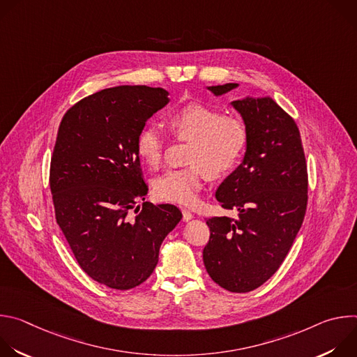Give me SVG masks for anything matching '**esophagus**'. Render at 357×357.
<instances>
[{"instance_id":"1","label":"esophagus","mask_w":357,"mask_h":357,"mask_svg":"<svg viewBox=\"0 0 357 357\" xmlns=\"http://www.w3.org/2000/svg\"><path fill=\"white\" fill-rule=\"evenodd\" d=\"M182 215H183V222H189L190 219H193V213L186 208H182Z\"/></svg>"}]
</instances>
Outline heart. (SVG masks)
<instances>
[{"mask_svg": "<svg viewBox=\"0 0 357 357\" xmlns=\"http://www.w3.org/2000/svg\"><path fill=\"white\" fill-rule=\"evenodd\" d=\"M165 123L171 132L188 141L183 168L168 169L154 179V193L161 200L190 205L197 197L202 179H223L240 164L247 144L248 130L237 116L223 114L219 109L190 101L172 110ZM138 158L151 169L161 165L164 138L155 127H144L137 137Z\"/></svg>", "mask_w": 357, "mask_h": 357, "instance_id": "b5f03b06", "label": "heart"}]
</instances>
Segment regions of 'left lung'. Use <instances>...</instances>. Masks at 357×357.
<instances>
[{
  "mask_svg": "<svg viewBox=\"0 0 357 357\" xmlns=\"http://www.w3.org/2000/svg\"><path fill=\"white\" fill-rule=\"evenodd\" d=\"M237 86L208 90L222 96ZM231 106L247 126L248 144L216 199L238 216L206 222L211 237L203 263L222 288L248 292L273 277L287 257L307 212L308 172L296 123L271 97H245Z\"/></svg>",
  "mask_w": 357,
  "mask_h": 357,
  "instance_id": "obj_1",
  "label": "left lung"
}]
</instances>
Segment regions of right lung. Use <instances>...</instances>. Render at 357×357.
Returning <instances> with one entry per match:
<instances>
[{"label": "right lung", "instance_id": "right-lung-1", "mask_svg": "<svg viewBox=\"0 0 357 357\" xmlns=\"http://www.w3.org/2000/svg\"><path fill=\"white\" fill-rule=\"evenodd\" d=\"M168 94L148 86L105 89L72 106L58 130L49 174L56 223L82 270L113 289H131L152 274L164 238L182 219L168 203L135 208L148 192L137 137Z\"/></svg>", "mask_w": 357, "mask_h": 357}]
</instances>
